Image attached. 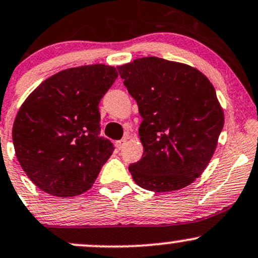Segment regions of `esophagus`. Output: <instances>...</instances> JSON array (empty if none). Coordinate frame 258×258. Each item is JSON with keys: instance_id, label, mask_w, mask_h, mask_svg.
Wrapping results in <instances>:
<instances>
[{"instance_id": "34e87169", "label": "esophagus", "mask_w": 258, "mask_h": 258, "mask_svg": "<svg viewBox=\"0 0 258 258\" xmlns=\"http://www.w3.org/2000/svg\"><path fill=\"white\" fill-rule=\"evenodd\" d=\"M126 141H127V138H126V137L122 138V140L117 141V142H116V147H117V149H121V148H122L123 144L126 143Z\"/></svg>"}]
</instances>
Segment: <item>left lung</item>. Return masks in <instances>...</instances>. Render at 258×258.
Returning a JSON list of instances; mask_svg holds the SVG:
<instances>
[{
  "label": "left lung",
  "instance_id": "obj_1",
  "mask_svg": "<svg viewBox=\"0 0 258 258\" xmlns=\"http://www.w3.org/2000/svg\"><path fill=\"white\" fill-rule=\"evenodd\" d=\"M142 123V159L135 182L154 192L183 188L205 171L224 126L216 90L202 72L180 62L143 57L117 67Z\"/></svg>",
  "mask_w": 258,
  "mask_h": 258
}]
</instances>
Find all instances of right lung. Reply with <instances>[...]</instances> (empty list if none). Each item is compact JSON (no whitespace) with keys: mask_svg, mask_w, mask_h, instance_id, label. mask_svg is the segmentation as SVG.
Segmentation results:
<instances>
[{"mask_svg":"<svg viewBox=\"0 0 258 258\" xmlns=\"http://www.w3.org/2000/svg\"><path fill=\"white\" fill-rule=\"evenodd\" d=\"M117 76L106 64L63 70L22 104L12 130L14 151L42 191L72 197L93 186L114 152L112 143L100 137L99 103Z\"/></svg>","mask_w":258,"mask_h":258,"instance_id":"add662e5","label":"right lung"}]
</instances>
